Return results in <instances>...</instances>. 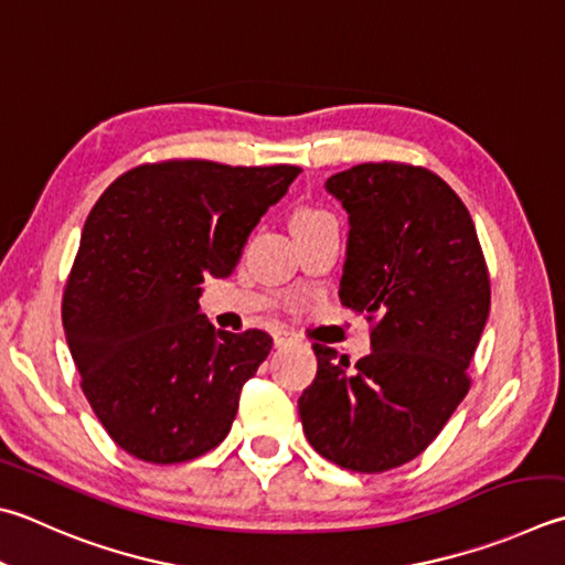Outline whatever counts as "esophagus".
<instances>
[{"label": "esophagus", "instance_id": "esophagus-1", "mask_svg": "<svg viewBox=\"0 0 565 565\" xmlns=\"http://www.w3.org/2000/svg\"><path fill=\"white\" fill-rule=\"evenodd\" d=\"M273 342H275V347H290V344L300 342V334H295V332H290V329L280 327L273 332Z\"/></svg>", "mask_w": 565, "mask_h": 565}]
</instances>
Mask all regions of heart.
Instances as JSON below:
<instances>
[{
	"instance_id": "1",
	"label": "heart",
	"mask_w": 565,
	"mask_h": 565,
	"mask_svg": "<svg viewBox=\"0 0 565 565\" xmlns=\"http://www.w3.org/2000/svg\"><path fill=\"white\" fill-rule=\"evenodd\" d=\"M332 216L324 214L322 209H315V206H300L292 214V231H300L307 226H317V223L329 221Z\"/></svg>"
}]
</instances>
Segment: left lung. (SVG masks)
Wrapping results in <instances>:
<instances>
[{
  "label": "left lung",
  "instance_id": "8db88e82",
  "mask_svg": "<svg viewBox=\"0 0 565 565\" xmlns=\"http://www.w3.org/2000/svg\"><path fill=\"white\" fill-rule=\"evenodd\" d=\"M324 186L351 226L339 297L374 329L354 366L312 344L317 376L297 406L329 462L386 472L428 448L470 391L489 273L470 211L430 169L366 162Z\"/></svg>",
  "mask_w": 565,
  "mask_h": 565
}]
</instances>
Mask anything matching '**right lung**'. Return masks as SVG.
Here are the masks:
<instances>
[{
    "label": "right lung",
    "mask_w": 565,
    "mask_h": 565,
    "mask_svg": "<svg viewBox=\"0 0 565 565\" xmlns=\"http://www.w3.org/2000/svg\"><path fill=\"white\" fill-rule=\"evenodd\" d=\"M300 172L169 159L117 177L93 206L61 317L85 398L137 460L186 462L228 435L273 339L216 329L199 285L228 278Z\"/></svg>",
    "instance_id": "add662e5"
}]
</instances>
